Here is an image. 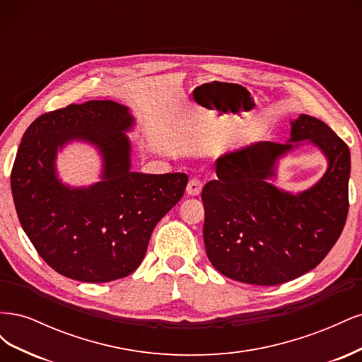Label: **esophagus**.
Wrapping results in <instances>:
<instances>
[{"instance_id":"34e87169","label":"esophagus","mask_w":362,"mask_h":362,"mask_svg":"<svg viewBox=\"0 0 362 362\" xmlns=\"http://www.w3.org/2000/svg\"><path fill=\"white\" fill-rule=\"evenodd\" d=\"M185 192H187L189 196H198L202 192V182L199 180H196V178L190 180Z\"/></svg>"}]
</instances>
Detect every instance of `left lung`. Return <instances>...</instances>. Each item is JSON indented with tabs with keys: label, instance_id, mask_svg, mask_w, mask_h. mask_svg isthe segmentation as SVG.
Returning <instances> with one entry per match:
<instances>
[{
	"label": "left lung",
	"instance_id": "1",
	"mask_svg": "<svg viewBox=\"0 0 362 362\" xmlns=\"http://www.w3.org/2000/svg\"><path fill=\"white\" fill-rule=\"evenodd\" d=\"M290 125L287 144L258 141L218 157L217 178L202 190L206 257L226 278L288 282L319 266L343 231L350 151L320 119L300 115ZM302 141L325 156L327 172L303 192L282 191L271 184L277 163Z\"/></svg>",
	"mask_w": 362,
	"mask_h": 362
}]
</instances>
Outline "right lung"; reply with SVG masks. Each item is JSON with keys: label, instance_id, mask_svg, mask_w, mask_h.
Here are the masks:
<instances>
[{"label": "right lung", "instance_id": "1", "mask_svg": "<svg viewBox=\"0 0 362 362\" xmlns=\"http://www.w3.org/2000/svg\"><path fill=\"white\" fill-rule=\"evenodd\" d=\"M136 124L115 101L71 104L39 116L24 133L12 169L21 226L49 267L81 282H110L133 273L156 225L182 198L187 175L131 170ZM72 141L102 156L100 181L72 188L59 178L58 152Z\"/></svg>", "mask_w": 362, "mask_h": 362}]
</instances>
